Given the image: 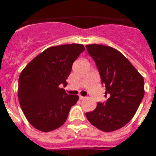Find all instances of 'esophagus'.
Segmentation results:
<instances>
[{"label":"esophagus","mask_w":156,"mask_h":156,"mask_svg":"<svg viewBox=\"0 0 156 156\" xmlns=\"http://www.w3.org/2000/svg\"><path fill=\"white\" fill-rule=\"evenodd\" d=\"M80 100H83V99H85L86 98L85 97H83V96H81V95H80Z\"/></svg>","instance_id":"34e87169"}]
</instances>
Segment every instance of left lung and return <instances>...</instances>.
<instances>
[{
	"mask_svg": "<svg viewBox=\"0 0 156 156\" xmlns=\"http://www.w3.org/2000/svg\"><path fill=\"white\" fill-rule=\"evenodd\" d=\"M86 48L105 87V97H108L106 102H98L94 111L86 112V116L98 129L114 131L134 115L144 98V79L119 51L100 44L87 45Z\"/></svg>",
	"mask_w": 156,
	"mask_h": 156,
	"instance_id": "8db88e82",
	"label": "left lung"
}]
</instances>
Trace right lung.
Masks as SVG:
<instances>
[{
	"label": "right lung",
	"mask_w": 156,
	"mask_h": 156,
	"mask_svg": "<svg viewBox=\"0 0 156 156\" xmlns=\"http://www.w3.org/2000/svg\"><path fill=\"white\" fill-rule=\"evenodd\" d=\"M84 50L83 45L77 44L51 47L22 71L19 103L27 120L38 130L49 132L62 126L79 99L60 87L67 85L73 64Z\"/></svg>",
	"instance_id": "add662e5"
}]
</instances>
